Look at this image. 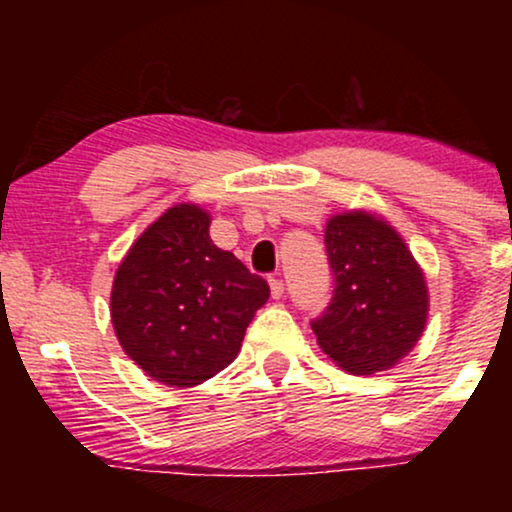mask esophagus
Masks as SVG:
<instances>
[{"mask_svg": "<svg viewBox=\"0 0 512 512\" xmlns=\"http://www.w3.org/2000/svg\"><path fill=\"white\" fill-rule=\"evenodd\" d=\"M269 291H272V298L284 296V281L279 276H269Z\"/></svg>", "mask_w": 512, "mask_h": 512, "instance_id": "obj_1", "label": "esophagus"}]
</instances>
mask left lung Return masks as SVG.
<instances>
[{
  "label": "left lung",
  "mask_w": 512,
  "mask_h": 512,
  "mask_svg": "<svg viewBox=\"0 0 512 512\" xmlns=\"http://www.w3.org/2000/svg\"><path fill=\"white\" fill-rule=\"evenodd\" d=\"M332 301L310 322L317 344L354 375L392 368L424 334L428 289L402 236L368 211L327 221Z\"/></svg>",
  "instance_id": "1"
}]
</instances>
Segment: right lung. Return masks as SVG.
<instances>
[{
	"instance_id": "add662e5",
	"label": "right lung",
	"mask_w": 512,
	"mask_h": 512,
	"mask_svg": "<svg viewBox=\"0 0 512 512\" xmlns=\"http://www.w3.org/2000/svg\"><path fill=\"white\" fill-rule=\"evenodd\" d=\"M211 216L175 204L134 240L115 272L110 317L125 354L158 383L195 387L238 356L269 286L216 248Z\"/></svg>"
}]
</instances>
